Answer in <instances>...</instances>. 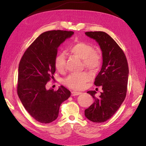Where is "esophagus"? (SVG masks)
<instances>
[{"mask_svg":"<svg viewBox=\"0 0 146 146\" xmlns=\"http://www.w3.org/2000/svg\"><path fill=\"white\" fill-rule=\"evenodd\" d=\"M71 93H72V96H78L79 94H80L81 92H77V91H72Z\"/></svg>","mask_w":146,"mask_h":146,"instance_id":"obj_1","label":"esophagus"}]
</instances>
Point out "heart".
I'll return each mask as SVG.
<instances>
[{"label": "heart", "mask_w": 146, "mask_h": 146, "mask_svg": "<svg viewBox=\"0 0 146 146\" xmlns=\"http://www.w3.org/2000/svg\"><path fill=\"white\" fill-rule=\"evenodd\" d=\"M69 52L72 55L82 60L85 68L91 71L98 70L101 65L102 57L100 51L93 49L90 44L79 41L69 48ZM55 67L60 72L66 69V58L64 54L57 55L55 58ZM90 76L86 72L70 74L64 80V85L74 90H80L86 83L90 80Z\"/></svg>", "instance_id": "obj_1"}]
</instances>
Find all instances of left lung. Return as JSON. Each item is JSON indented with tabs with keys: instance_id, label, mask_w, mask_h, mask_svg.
I'll return each instance as SVG.
<instances>
[{
	"instance_id": "1",
	"label": "left lung",
	"mask_w": 146,
	"mask_h": 146,
	"mask_svg": "<svg viewBox=\"0 0 146 146\" xmlns=\"http://www.w3.org/2000/svg\"><path fill=\"white\" fill-rule=\"evenodd\" d=\"M86 35L98 42L102 52L103 63L94 85L102 88L99 98L89 91L94 102L85 110L90 121L104 122L111 118L124 100L127 90L129 66L124 53L114 39L104 32H87Z\"/></svg>"
}]
</instances>
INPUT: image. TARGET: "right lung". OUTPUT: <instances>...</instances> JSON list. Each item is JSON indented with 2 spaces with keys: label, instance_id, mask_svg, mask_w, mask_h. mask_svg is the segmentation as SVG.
I'll use <instances>...</instances> for the list:
<instances>
[{
  "label": "right lung",
  "instance_id": "add662e5",
  "mask_svg": "<svg viewBox=\"0 0 146 146\" xmlns=\"http://www.w3.org/2000/svg\"><path fill=\"white\" fill-rule=\"evenodd\" d=\"M72 31L44 32L25 50L18 69L17 92L27 112L37 121L48 123L58 117L61 104L70 96L67 88L47 90L46 85L55 72V58L58 47Z\"/></svg>",
  "mask_w": 146,
  "mask_h": 146
}]
</instances>
